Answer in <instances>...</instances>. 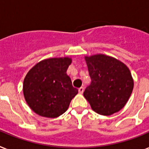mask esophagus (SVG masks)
<instances>
[{
	"mask_svg": "<svg viewBox=\"0 0 149 149\" xmlns=\"http://www.w3.org/2000/svg\"><path fill=\"white\" fill-rule=\"evenodd\" d=\"M78 91H79V93H80V94H83V92H84V88H83V87L80 88L78 89Z\"/></svg>",
	"mask_w": 149,
	"mask_h": 149,
	"instance_id": "obj_1",
	"label": "esophagus"
}]
</instances>
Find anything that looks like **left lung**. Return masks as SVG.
<instances>
[{
  "mask_svg": "<svg viewBox=\"0 0 149 149\" xmlns=\"http://www.w3.org/2000/svg\"><path fill=\"white\" fill-rule=\"evenodd\" d=\"M91 84L84 91L91 109L101 115H111L124 107L133 88V80L122 61L104 54L85 57Z\"/></svg>",
  "mask_w": 149,
  "mask_h": 149,
  "instance_id": "1",
  "label": "left lung"
}]
</instances>
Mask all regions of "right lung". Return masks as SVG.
<instances>
[{
  "mask_svg": "<svg viewBox=\"0 0 149 149\" xmlns=\"http://www.w3.org/2000/svg\"><path fill=\"white\" fill-rule=\"evenodd\" d=\"M71 62L69 58H49L36 64L27 72L23 86L24 98L36 114L54 118L69 108L78 93L66 73Z\"/></svg>",
  "mask_w": 149,
  "mask_h": 149,
  "instance_id": "obj_1",
  "label": "right lung"
}]
</instances>
